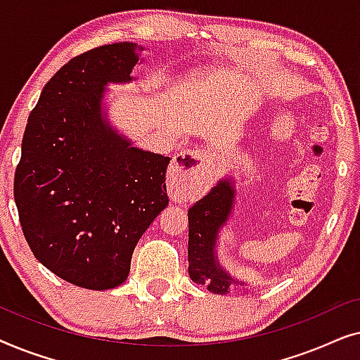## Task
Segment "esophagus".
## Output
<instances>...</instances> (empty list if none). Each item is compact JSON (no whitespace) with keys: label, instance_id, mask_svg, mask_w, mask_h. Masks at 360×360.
I'll return each instance as SVG.
<instances>
[{"label":"esophagus","instance_id":"34e87169","mask_svg":"<svg viewBox=\"0 0 360 360\" xmlns=\"http://www.w3.org/2000/svg\"><path fill=\"white\" fill-rule=\"evenodd\" d=\"M213 155L205 149H188L180 152L172 162V175L175 176V185L181 190H193L205 179Z\"/></svg>","mask_w":360,"mask_h":360}]
</instances>
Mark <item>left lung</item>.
Segmentation results:
<instances>
[{
    "label": "left lung",
    "mask_w": 360,
    "mask_h": 360,
    "mask_svg": "<svg viewBox=\"0 0 360 360\" xmlns=\"http://www.w3.org/2000/svg\"><path fill=\"white\" fill-rule=\"evenodd\" d=\"M233 198L231 180H221L188 211V274L195 283L206 285L211 293H228L234 282L214 255L218 233L233 210Z\"/></svg>",
    "instance_id": "left-lung-1"
}]
</instances>
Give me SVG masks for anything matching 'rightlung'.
<instances>
[{"label":"right lung","mask_w":360,"mask_h":360,"mask_svg":"<svg viewBox=\"0 0 360 360\" xmlns=\"http://www.w3.org/2000/svg\"><path fill=\"white\" fill-rule=\"evenodd\" d=\"M136 47L108 44L70 58L46 83L22 136L14 201L24 238L39 262L77 287L124 282L137 240L169 205V157L131 147L101 116L108 83L131 82Z\"/></svg>","instance_id":"right-lung-1"}]
</instances>
